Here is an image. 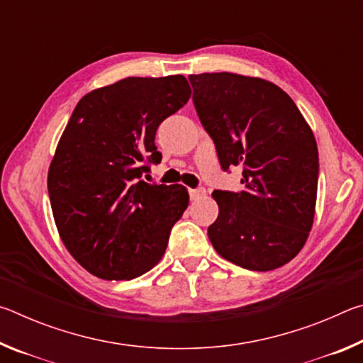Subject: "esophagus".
Segmentation results:
<instances>
[{"instance_id": "obj_1", "label": "esophagus", "mask_w": 363, "mask_h": 363, "mask_svg": "<svg viewBox=\"0 0 363 363\" xmlns=\"http://www.w3.org/2000/svg\"><path fill=\"white\" fill-rule=\"evenodd\" d=\"M189 194H190V200H199V199H201V196L206 195V190L203 187L190 189Z\"/></svg>"}]
</instances>
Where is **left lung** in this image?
Here are the masks:
<instances>
[{"instance_id":"left-lung-1","label":"left lung","mask_w":363,"mask_h":363,"mask_svg":"<svg viewBox=\"0 0 363 363\" xmlns=\"http://www.w3.org/2000/svg\"><path fill=\"white\" fill-rule=\"evenodd\" d=\"M201 125L224 171L242 169L238 194L216 190L208 227L224 259L257 272L285 266L314 224L318 150L311 126L277 84L238 73L190 75Z\"/></svg>"}]
</instances>
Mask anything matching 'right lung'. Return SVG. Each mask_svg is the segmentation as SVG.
Wrapping results in <instances>:
<instances>
[{
	"label": "right lung",
	"mask_w": 363,
	"mask_h": 363,
	"mask_svg": "<svg viewBox=\"0 0 363 363\" xmlns=\"http://www.w3.org/2000/svg\"><path fill=\"white\" fill-rule=\"evenodd\" d=\"M186 77H128L82 97L59 139L48 190L59 237L89 274L131 280L162 259L189 206L181 184L140 179L143 160H162L160 123L187 104Z\"/></svg>",
	"instance_id": "add662e5"
}]
</instances>
